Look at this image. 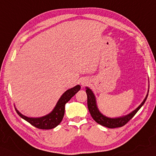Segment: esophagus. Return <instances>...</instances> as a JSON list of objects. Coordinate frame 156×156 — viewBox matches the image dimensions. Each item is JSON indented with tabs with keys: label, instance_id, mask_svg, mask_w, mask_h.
Instances as JSON below:
<instances>
[{
	"label": "esophagus",
	"instance_id": "esophagus-1",
	"mask_svg": "<svg viewBox=\"0 0 156 156\" xmlns=\"http://www.w3.org/2000/svg\"><path fill=\"white\" fill-rule=\"evenodd\" d=\"M86 84H87V82H82V86H85Z\"/></svg>",
	"mask_w": 156,
	"mask_h": 156
}]
</instances>
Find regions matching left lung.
Wrapping results in <instances>:
<instances>
[{"label": "left lung", "instance_id": "8db88e82", "mask_svg": "<svg viewBox=\"0 0 156 156\" xmlns=\"http://www.w3.org/2000/svg\"><path fill=\"white\" fill-rule=\"evenodd\" d=\"M86 88L87 98H88V101H87V103H88V108L92 118L94 119L98 124L105 126V127H107L108 128H119L122 127V126H124L125 124H127L130 119L134 116L135 114L137 113V112L140 109L141 107L143 106L145 102H146L148 96L147 94L146 95V97L145 98V99L144 100L142 104H141L135 110L132 112L130 114L122 117L111 118L105 116L102 114H101V112L99 111L98 108L97 107L96 98L93 92L89 88H88V87H86ZM148 92H149V90H148Z\"/></svg>", "mask_w": 156, "mask_h": 156}]
</instances>
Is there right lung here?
<instances>
[{"label":"right lung","instance_id":"obj_1","mask_svg":"<svg viewBox=\"0 0 156 156\" xmlns=\"http://www.w3.org/2000/svg\"><path fill=\"white\" fill-rule=\"evenodd\" d=\"M80 90V86L77 85L73 88L66 90L56 105L54 110L50 114L41 118H28L23 115L18 111H16L20 116L28 123L37 128L42 129H50L54 128L62 122L64 115L65 104L69 101L79 90Z\"/></svg>","mask_w":156,"mask_h":156}]
</instances>
